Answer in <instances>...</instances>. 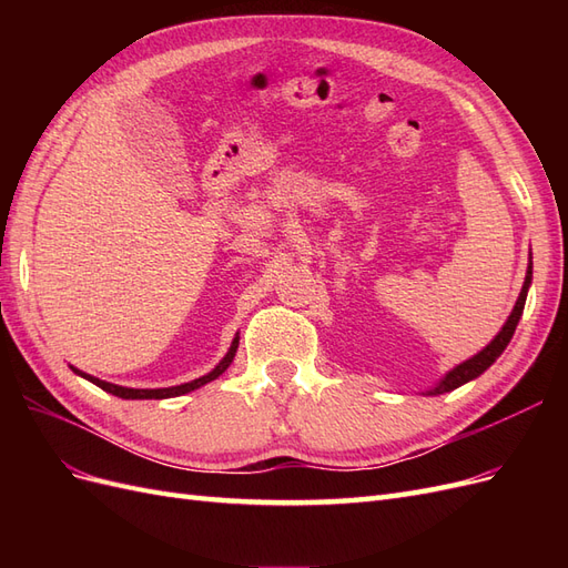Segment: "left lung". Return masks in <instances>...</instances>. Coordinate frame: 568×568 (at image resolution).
Returning a JSON list of instances; mask_svg holds the SVG:
<instances>
[{
  "label": "left lung",
  "instance_id": "8db88e82",
  "mask_svg": "<svg viewBox=\"0 0 568 568\" xmlns=\"http://www.w3.org/2000/svg\"><path fill=\"white\" fill-rule=\"evenodd\" d=\"M530 280H532V265H528L526 282H524L521 294H519V301H517V305H514V311H511L509 320L505 322L503 332L497 334V336L488 343V346H486L484 351H480L478 355H474L471 359H467V363H462V365H457L453 372L445 374V379H443L434 390H428V395L448 393V390H455V388H457V386H462V384H467V382L476 379L478 374H484V372L495 363V359L503 355V351L507 348V343L511 341L514 329H517L519 317H521V313H524V305H526V294H528V284H530Z\"/></svg>",
  "mask_w": 568,
  "mask_h": 568
}]
</instances>
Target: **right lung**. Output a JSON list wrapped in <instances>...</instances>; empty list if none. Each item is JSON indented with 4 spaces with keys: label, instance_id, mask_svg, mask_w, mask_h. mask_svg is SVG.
<instances>
[{
    "label": "right lung",
    "instance_id": "right-lung-1",
    "mask_svg": "<svg viewBox=\"0 0 568 568\" xmlns=\"http://www.w3.org/2000/svg\"><path fill=\"white\" fill-rule=\"evenodd\" d=\"M236 348H239V336L232 341L230 353H227L225 357H222V363H220L211 374H205V376H201V379H194V382L182 384V386H173V388H125V386H115V384H109V382H101V379H97V376L84 374V372H80V369H75V367H71V369H73L75 374L84 376V379H88V382L97 384L99 388H104L106 393L118 395V398H125V400H163V398H175V395H184V393H189V390H194V388H199V386H203V384H209V382L217 379V376L232 365Z\"/></svg>",
    "mask_w": 568,
    "mask_h": 568
}]
</instances>
